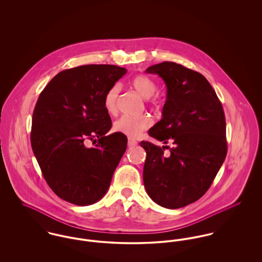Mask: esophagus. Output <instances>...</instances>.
Instances as JSON below:
<instances>
[{
	"label": "esophagus",
	"instance_id": "esophagus-1",
	"mask_svg": "<svg viewBox=\"0 0 262 262\" xmlns=\"http://www.w3.org/2000/svg\"><path fill=\"white\" fill-rule=\"evenodd\" d=\"M135 145H137V141L134 140V139L129 138V140H128V146L132 147V146H135Z\"/></svg>",
	"mask_w": 262,
	"mask_h": 262
}]
</instances>
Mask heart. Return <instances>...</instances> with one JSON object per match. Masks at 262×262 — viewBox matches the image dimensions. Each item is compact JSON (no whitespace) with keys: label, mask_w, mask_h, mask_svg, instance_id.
Here are the masks:
<instances>
[{"label":"heart","mask_w":262,"mask_h":262,"mask_svg":"<svg viewBox=\"0 0 262 262\" xmlns=\"http://www.w3.org/2000/svg\"><path fill=\"white\" fill-rule=\"evenodd\" d=\"M129 84L142 98L146 100L148 99V101L156 91L155 81L146 75H139L134 76L130 80ZM118 95H119L118 85H114L112 88H110L105 95L104 106L106 111L109 114H115L118 110ZM152 102H155V101H152ZM151 124H152V120L147 115H141V116L124 115L114 123V130L130 138H137L145 130L149 128Z\"/></svg>","instance_id":"heart-1"}]
</instances>
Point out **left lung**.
Here are the masks:
<instances>
[{
    "label": "left lung",
    "mask_w": 262,
    "mask_h": 262,
    "mask_svg": "<svg viewBox=\"0 0 262 262\" xmlns=\"http://www.w3.org/2000/svg\"><path fill=\"white\" fill-rule=\"evenodd\" d=\"M166 85L162 118L148 131L151 137L172 141L156 146L147 141L143 168L144 187L151 200L167 209H179L198 201L211 187L227 154L226 121L220 100L204 75L164 61L149 67Z\"/></svg>",
    "instance_id": "1"
}]
</instances>
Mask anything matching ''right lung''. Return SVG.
<instances>
[{
    "instance_id": "add662e5",
    "label": "right lung",
    "mask_w": 262,
    "mask_h": 262,
    "mask_svg": "<svg viewBox=\"0 0 262 262\" xmlns=\"http://www.w3.org/2000/svg\"><path fill=\"white\" fill-rule=\"evenodd\" d=\"M124 68L89 64L62 71L41 92L32 117L31 145L42 174L60 199L89 206L107 192L127 148L122 133L106 135L112 122L104 106ZM98 144L86 148L85 140Z\"/></svg>"
}]
</instances>
